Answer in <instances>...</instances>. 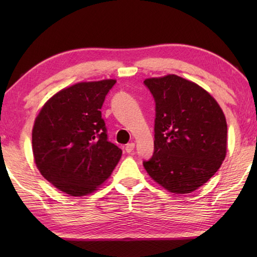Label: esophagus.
Here are the masks:
<instances>
[{"instance_id":"1","label":"esophagus","mask_w":257,"mask_h":257,"mask_svg":"<svg viewBox=\"0 0 257 257\" xmlns=\"http://www.w3.org/2000/svg\"><path fill=\"white\" fill-rule=\"evenodd\" d=\"M134 149H135V144L134 143L125 145V147H124V150H125V152H127V154H132Z\"/></svg>"}]
</instances>
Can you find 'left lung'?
I'll return each instance as SVG.
<instances>
[{
  "label": "left lung",
  "mask_w": 257,
  "mask_h": 257,
  "mask_svg": "<svg viewBox=\"0 0 257 257\" xmlns=\"http://www.w3.org/2000/svg\"><path fill=\"white\" fill-rule=\"evenodd\" d=\"M144 83L156 101L155 152L144 167L169 192H193L225 159L224 113L209 92L177 75Z\"/></svg>",
  "instance_id": "8db88e82"
}]
</instances>
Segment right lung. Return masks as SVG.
Masks as SVG:
<instances>
[{
	"mask_svg": "<svg viewBox=\"0 0 257 257\" xmlns=\"http://www.w3.org/2000/svg\"><path fill=\"white\" fill-rule=\"evenodd\" d=\"M114 84V79L75 84L54 95L37 114L32 132L35 165L64 193L94 192L121 158V149L108 141L100 111Z\"/></svg>",
	"mask_w": 257,
	"mask_h": 257,
	"instance_id": "obj_1",
	"label": "right lung"
}]
</instances>
